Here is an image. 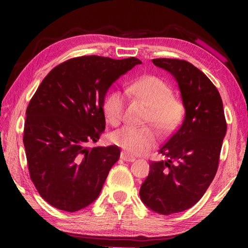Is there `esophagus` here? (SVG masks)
I'll list each match as a JSON object with an SVG mask.
<instances>
[{
	"mask_svg": "<svg viewBox=\"0 0 248 248\" xmlns=\"http://www.w3.org/2000/svg\"><path fill=\"white\" fill-rule=\"evenodd\" d=\"M120 158H121V159H124V162H134V161H136V157L130 156V155L125 154V153H124V152L120 154Z\"/></svg>",
	"mask_w": 248,
	"mask_h": 248,
	"instance_id": "1",
	"label": "esophagus"
}]
</instances>
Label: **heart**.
Wrapping results in <instances>:
<instances>
[{
	"label": "heart",
	"mask_w": 248,
	"mask_h": 248,
	"mask_svg": "<svg viewBox=\"0 0 248 248\" xmlns=\"http://www.w3.org/2000/svg\"><path fill=\"white\" fill-rule=\"evenodd\" d=\"M129 94L148 105L151 112L146 124H154L162 134H169L177 128L182 120L184 108L178 99L173 96L169 84L156 77H144L130 84ZM125 99L118 91L108 93L103 100V112L106 120L112 125H119L124 118ZM114 144L131 155L146 152L157 141V133L153 128L124 127L111 134Z\"/></svg>",
	"instance_id": "obj_1"
}]
</instances>
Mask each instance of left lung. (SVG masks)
Here are the masks:
<instances>
[{
	"label": "left lung",
	"mask_w": 248,
	"mask_h": 248,
	"mask_svg": "<svg viewBox=\"0 0 248 248\" xmlns=\"http://www.w3.org/2000/svg\"><path fill=\"white\" fill-rule=\"evenodd\" d=\"M173 75L182 95L185 118L158 152L167 157L151 162L140 188L146 207L169 216L191 208L217 174L226 121L220 93L203 72L178 59H154Z\"/></svg>",
	"instance_id": "1"
}]
</instances>
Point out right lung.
<instances>
[{
    "mask_svg": "<svg viewBox=\"0 0 248 248\" xmlns=\"http://www.w3.org/2000/svg\"><path fill=\"white\" fill-rule=\"evenodd\" d=\"M141 63L136 58H73L50 71L37 89L23 142L32 183L52 207L75 212L97 199L120 150L87 143L97 142L105 130L103 100L109 87Z\"/></svg>",
    "mask_w": 248,
    "mask_h": 248,
    "instance_id": "add662e5",
    "label": "right lung"
}]
</instances>
